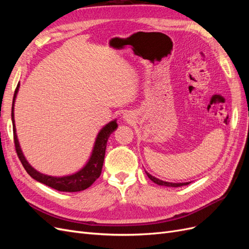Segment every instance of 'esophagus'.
Masks as SVG:
<instances>
[{
    "label": "esophagus",
    "mask_w": 249,
    "mask_h": 249,
    "mask_svg": "<svg viewBox=\"0 0 249 249\" xmlns=\"http://www.w3.org/2000/svg\"><path fill=\"white\" fill-rule=\"evenodd\" d=\"M124 119H125V120H130L131 119V115L129 114V113H124Z\"/></svg>",
    "instance_id": "1"
}]
</instances>
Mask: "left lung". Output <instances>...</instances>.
Wrapping results in <instances>:
<instances>
[{
    "instance_id": "obj_1",
    "label": "left lung",
    "mask_w": 249,
    "mask_h": 249,
    "mask_svg": "<svg viewBox=\"0 0 249 249\" xmlns=\"http://www.w3.org/2000/svg\"><path fill=\"white\" fill-rule=\"evenodd\" d=\"M145 173H146V176L148 177L149 179H152L155 184L159 185V186H164V187H182V186H186V185H188V184L190 183V182H186V183H170V182H165V180H162V179H160V178H155L154 176L150 175V173H148L147 171H145Z\"/></svg>"
}]
</instances>
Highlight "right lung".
Here are the masks:
<instances>
[{
	"instance_id": "1",
	"label": "right lung",
	"mask_w": 249,
	"mask_h": 249,
	"mask_svg": "<svg viewBox=\"0 0 249 249\" xmlns=\"http://www.w3.org/2000/svg\"><path fill=\"white\" fill-rule=\"evenodd\" d=\"M19 83L17 86L16 92H14L13 102H12V111H11V120L13 125V136H14V143H16L17 153L19 158V160L25 167L26 171L29 173L30 177L36 179L37 182L42 183L47 185L53 189H56L58 191L62 192H79L82 190L87 189L88 187L91 186L96 178H99L102 172L104 159H105V152H106L107 141L110 137V135L117 129V120L113 119L106 125H104L100 132L97 133L96 138L94 141V144L92 147L91 155H90L89 159L85 163L80 170L71 173V175L62 176V177H54V176H48L44 175L42 172L36 170L31 164H30L26 157L22 153V150L19 145V141L17 135V127H16V120H14V104H16L17 96L19 90Z\"/></svg>"
}]
</instances>
